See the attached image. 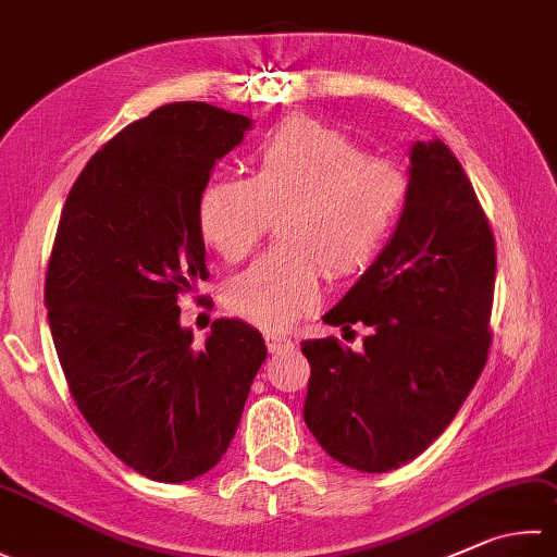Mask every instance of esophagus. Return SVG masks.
<instances>
[{"label": "esophagus", "instance_id": "esophagus-1", "mask_svg": "<svg viewBox=\"0 0 557 557\" xmlns=\"http://www.w3.org/2000/svg\"><path fill=\"white\" fill-rule=\"evenodd\" d=\"M267 349L271 354H281V351H290L296 349V342H293L290 337H286V334H276V332H267Z\"/></svg>", "mask_w": 557, "mask_h": 557}]
</instances>
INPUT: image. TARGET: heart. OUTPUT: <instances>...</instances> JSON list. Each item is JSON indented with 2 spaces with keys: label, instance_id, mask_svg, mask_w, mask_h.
<instances>
[{
  "label": "heart",
  "instance_id": "heart-1",
  "mask_svg": "<svg viewBox=\"0 0 557 557\" xmlns=\"http://www.w3.org/2000/svg\"><path fill=\"white\" fill-rule=\"evenodd\" d=\"M409 196L400 166L312 119H286L257 143L251 176H218L198 225L225 261L247 257L281 218L276 251L227 281L225 306L261 330H288L320 298L322 269L363 271L393 235Z\"/></svg>",
  "mask_w": 557,
  "mask_h": 557
}]
</instances>
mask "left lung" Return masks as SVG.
<instances>
[{"label": "left lung", "instance_id": "8db88e82", "mask_svg": "<svg viewBox=\"0 0 557 557\" xmlns=\"http://www.w3.org/2000/svg\"><path fill=\"white\" fill-rule=\"evenodd\" d=\"M495 271V237L456 154L438 138L412 143L391 239L322 318L344 330L363 322V349L300 344L302 417L334 460L387 473L444 434L487 361Z\"/></svg>", "mask_w": 557, "mask_h": 557}]
</instances>
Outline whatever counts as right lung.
Segmentation results:
<instances>
[{"label": "right lung", "instance_id": "obj_1", "mask_svg": "<svg viewBox=\"0 0 557 557\" xmlns=\"http://www.w3.org/2000/svg\"><path fill=\"white\" fill-rule=\"evenodd\" d=\"M249 128L203 101L154 109L91 157L60 215L46 306L70 393L111 454L157 482L220 463L267 359L235 318L196 349L176 302L208 276L198 198Z\"/></svg>", "mask_w": 557, "mask_h": 557}]
</instances>
